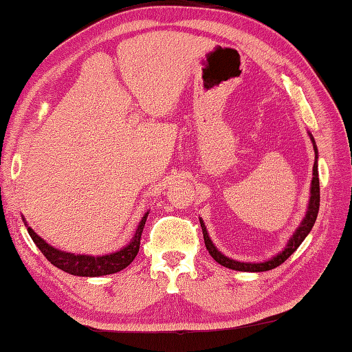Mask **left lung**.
Segmentation results:
<instances>
[{"mask_svg":"<svg viewBox=\"0 0 352 352\" xmlns=\"http://www.w3.org/2000/svg\"><path fill=\"white\" fill-rule=\"evenodd\" d=\"M309 136L313 142V148H315V164H313V178H311V188H310V199H309V207H307V212H305L304 219L301 221L300 227L296 228V231L292 237L289 239V242L286 245V248H284L280 254H276L272 258H269L266 261H260V263H250V261H237L230 258L227 256H223V254L216 248L213 245L212 239L208 237L207 233V228L204 226V221L199 219L201 223V228H203V234H204V242H206V248L208 251V254L218 261L219 265L226 266L228 269H234V271H242V272H263V271H271V269L280 266L281 263H284L292 254H294L298 246L302 243V241L307 234L311 231L313 226H315L316 218H318V212H319V201H320V193H319V174H318V146H316V142L313 139L311 133H309Z\"/></svg>","mask_w":352,"mask_h":352,"instance_id":"obj_1","label":"left lung"}]
</instances>
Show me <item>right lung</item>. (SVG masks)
Masks as SVG:
<instances>
[{"label": "right lung", "mask_w": 352, "mask_h": 352, "mask_svg": "<svg viewBox=\"0 0 352 352\" xmlns=\"http://www.w3.org/2000/svg\"><path fill=\"white\" fill-rule=\"evenodd\" d=\"M148 213L149 212H146L144 216H142V219L136 228V233H134L130 243L125 245L124 248H121L116 252L106 254V256L94 257V256H85V254H72V252L60 251L45 242L42 237L37 236L33 231V228L27 227V231L30 237L33 239V242L36 243L37 248L41 250V252L47 257V260L51 261L56 267L62 269V271L68 272L71 275L102 276V275H110V274H116L119 271H122V269L129 266L134 260V257L138 256L139 246H140V236H142V231H144ZM22 221H24V223L27 226L24 218H22Z\"/></svg>", "instance_id": "1"}]
</instances>
